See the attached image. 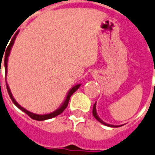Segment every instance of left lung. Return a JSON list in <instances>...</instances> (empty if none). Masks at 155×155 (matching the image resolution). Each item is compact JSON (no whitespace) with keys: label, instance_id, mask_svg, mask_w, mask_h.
<instances>
[{"label":"left lung","instance_id":"1","mask_svg":"<svg viewBox=\"0 0 155 155\" xmlns=\"http://www.w3.org/2000/svg\"><path fill=\"white\" fill-rule=\"evenodd\" d=\"M93 116L95 117L97 120L98 121H99L100 123H101V124H103L104 125H106V126L108 127H121L123 126V125H112V124H106L105 122H104L103 120H102L100 118L99 116H98L97 113V110H96V103L93 104Z\"/></svg>","mask_w":155,"mask_h":155}]
</instances>
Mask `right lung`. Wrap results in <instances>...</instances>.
Returning a JSON list of instances; mask_svg holds the SVG:
<instances>
[{"instance_id": "add662e5", "label": "right lung", "mask_w": 155, "mask_h": 155, "mask_svg": "<svg viewBox=\"0 0 155 155\" xmlns=\"http://www.w3.org/2000/svg\"><path fill=\"white\" fill-rule=\"evenodd\" d=\"M18 33H19V31H18L16 34L14 35V36L12 37V39H11V42H10L9 45L8 46L5 53V62H4V63H5V81H6V76H7V72H8V56H9L12 47V46H13L14 42H15V39H16V35H18ZM80 85H81V84H78V85H74V86H73L72 88L70 89V91L68 92L67 95H66L65 101H64L63 103L62 104V105L60 106L59 108H58V109H56L55 111H54V112H51V113L39 115V114H35V113H33V112H29L28 110H27V109H25L24 108H23L22 106H20V104H19L17 102H16V101L14 99L13 96H12V94L11 90H10V89H9V86H8V85L7 81H6V87H7L8 93V95H9L10 98H11V100L14 103V104H15V105H16V107L19 108V109H20L21 111H23L24 112H25L27 115H28L31 118L33 119V120H38V121H43V120H49V119L54 118V117H55V116H58L59 114H61V113L63 112L64 110L66 109V108L67 107V105H68V103H69V101H70V97L72 96L73 93H74V92H76L77 90L78 89V88L80 87Z\"/></svg>"}]
</instances>
